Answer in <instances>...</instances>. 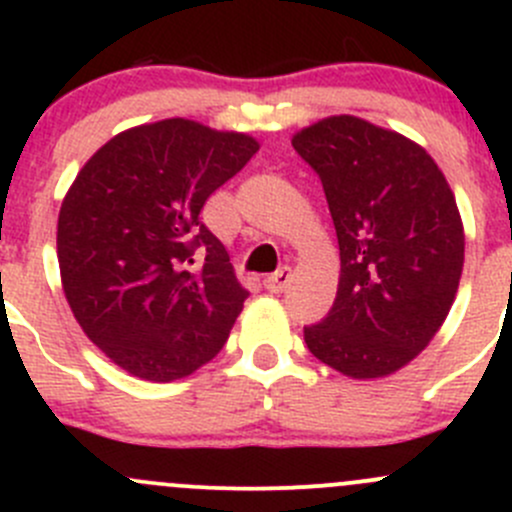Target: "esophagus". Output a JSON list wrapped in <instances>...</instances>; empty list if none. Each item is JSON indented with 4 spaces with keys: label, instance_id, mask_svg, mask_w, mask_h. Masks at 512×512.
I'll return each instance as SVG.
<instances>
[{
    "label": "esophagus",
    "instance_id": "1",
    "mask_svg": "<svg viewBox=\"0 0 512 512\" xmlns=\"http://www.w3.org/2000/svg\"><path fill=\"white\" fill-rule=\"evenodd\" d=\"M289 282H292V270H289V267H282V270H277L275 275L265 277V287H267V292H272V294L285 292Z\"/></svg>",
    "mask_w": 512,
    "mask_h": 512
}]
</instances>
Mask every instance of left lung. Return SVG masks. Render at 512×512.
<instances>
[{"label":"left lung","mask_w":512,"mask_h":512,"mask_svg":"<svg viewBox=\"0 0 512 512\" xmlns=\"http://www.w3.org/2000/svg\"><path fill=\"white\" fill-rule=\"evenodd\" d=\"M292 146L322 180L342 260L337 299L304 342L352 379L394 374L456 299L466 235L451 185L418 143L356 116L322 118Z\"/></svg>","instance_id":"obj_1"}]
</instances>
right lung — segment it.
I'll use <instances>...</instances> for the list:
<instances>
[{
	"instance_id": "right-lung-1",
	"label": "right lung",
	"mask_w": 512,
	"mask_h": 512,
	"mask_svg": "<svg viewBox=\"0 0 512 512\" xmlns=\"http://www.w3.org/2000/svg\"><path fill=\"white\" fill-rule=\"evenodd\" d=\"M257 151L245 133L165 118L113 136L76 175L56 230L61 285L131 376L183 379L230 337L247 289L200 210Z\"/></svg>"
}]
</instances>
